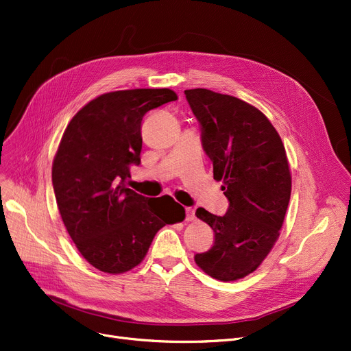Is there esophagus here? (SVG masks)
<instances>
[{"mask_svg": "<svg viewBox=\"0 0 351 351\" xmlns=\"http://www.w3.org/2000/svg\"><path fill=\"white\" fill-rule=\"evenodd\" d=\"M185 210H186V218H185V221H186V222H193V221L195 219V210H194L193 208H186Z\"/></svg>", "mask_w": 351, "mask_h": 351, "instance_id": "esophagus-1", "label": "esophagus"}]
</instances>
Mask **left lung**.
<instances>
[{"mask_svg": "<svg viewBox=\"0 0 351 351\" xmlns=\"http://www.w3.org/2000/svg\"><path fill=\"white\" fill-rule=\"evenodd\" d=\"M201 125V141L222 181L229 209L217 217L198 208L197 218L215 234L213 246L195 254L215 280L252 274L274 247L291 197V171L278 132L256 106L206 88L185 90Z\"/></svg>", "mask_w": 351, "mask_h": 351, "instance_id": "8db88e82", "label": "left lung"}]
</instances>
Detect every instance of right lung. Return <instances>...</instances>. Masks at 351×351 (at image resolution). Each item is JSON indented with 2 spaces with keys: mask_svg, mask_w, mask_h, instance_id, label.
Here are the masks:
<instances>
[{
  "mask_svg": "<svg viewBox=\"0 0 351 351\" xmlns=\"http://www.w3.org/2000/svg\"><path fill=\"white\" fill-rule=\"evenodd\" d=\"M177 98L169 88L106 93L84 105L63 133L51 166L58 208L78 252L102 273L139 265L156 233L185 218L171 197L146 198L125 186L130 166L141 165L145 114Z\"/></svg>",
  "mask_w": 351,
  "mask_h": 351,
  "instance_id": "1",
  "label": "right lung"
}]
</instances>
